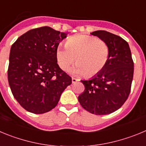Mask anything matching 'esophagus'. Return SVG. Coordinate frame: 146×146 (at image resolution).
Returning <instances> with one entry per match:
<instances>
[{
    "instance_id": "34e87169",
    "label": "esophagus",
    "mask_w": 146,
    "mask_h": 146,
    "mask_svg": "<svg viewBox=\"0 0 146 146\" xmlns=\"http://www.w3.org/2000/svg\"><path fill=\"white\" fill-rule=\"evenodd\" d=\"M72 83H75L76 82L79 81V80L77 79V78H74V77H73V78H72Z\"/></svg>"
}]
</instances>
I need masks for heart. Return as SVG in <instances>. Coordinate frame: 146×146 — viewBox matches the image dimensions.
Returning a JSON list of instances; mask_svg holds the SVG:
<instances>
[{"instance_id":"b5f03b06","label":"heart","mask_w":146,"mask_h":146,"mask_svg":"<svg viewBox=\"0 0 146 146\" xmlns=\"http://www.w3.org/2000/svg\"><path fill=\"white\" fill-rule=\"evenodd\" d=\"M65 47L59 46L55 53L58 64L64 71L70 69L76 58L74 74L92 77L99 74L109 61V45L93 36L74 35L67 39Z\"/></svg>"}]
</instances>
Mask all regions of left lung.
Listing matches in <instances>:
<instances>
[{
  "label": "left lung",
  "mask_w": 146,
  "mask_h": 146,
  "mask_svg": "<svg viewBox=\"0 0 146 146\" xmlns=\"http://www.w3.org/2000/svg\"><path fill=\"white\" fill-rule=\"evenodd\" d=\"M96 36L109 45L110 55L106 66L89 80H81L85 90L78 96L82 108L92 114L108 115L119 109L131 91L134 62L128 43L117 35L96 31Z\"/></svg>",
  "instance_id": "obj_1"
}]
</instances>
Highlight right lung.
I'll return each instance as SVG.
<instances>
[{"mask_svg":"<svg viewBox=\"0 0 146 146\" xmlns=\"http://www.w3.org/2000/svg\"><path fill=\"white\" fill-rule=\"evenodd\" d=\"M66 33L47 26L20 36L10 50L8 80L13 96L27 111L42 114L58 103L72 77L57 64L55 53Z\"/></svg>","mask_w":146,"mask_h":146,"instance_id":"1","label":"right lung"}]
</instances>
